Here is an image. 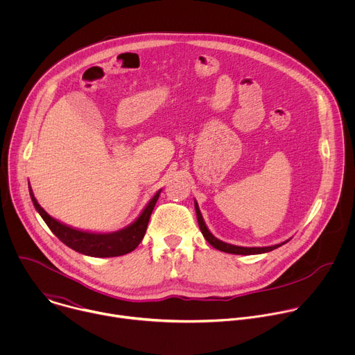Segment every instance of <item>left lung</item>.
I'll list each match as a JSON object with an SVG mask.
<instances>
[{"instance_id":"1","label":"left lung","mask_w":355,"mask_h":355,"mask_svg":"<svg viewBox=\"0 0 355 355\" xmlns=\"http://www.w3.org/2000/svg\"><path fill=\"white\" fill-rule=\"evenodd\" d=\"M195 212H196V219H198V225H199V229L202 232V234H204V237L207 239V241L215 247L216 250H220V251H225V252H230V254H241V256H250V254H263V252H268V251H272L278 247H281L282 244H285L286 241H282L279 244H274V245H268V247H241V245H234V244H229V243H225L222 240H219L218 237H215L209 229L207 227V223L204 220V218H202L200 215V211H199V207H198V202L195 200Z\"/></svg>"}]
</instances>
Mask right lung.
Listing matches in <instances>:
<instances>
[{"instance_id":"obj_1","label":"right lung","mask_w":355,"mask_h":355,"mask_svg":"<svg viewBox=\"0 0 355 355\" xmlns=\"http://www.w3.org/2000/svg\"><path fill=\"white\" fill-rule=\"evenodd\" d=\"M160 192L162 189H159L156 195L150 199V202L141 211L139 218L129 226L112 233H92L74 229L53 219L37 204L33 191L29 185L31 199L36 211L39 212L44 223L49 226V229L52 230L53 234H56L58 239L63 241L66 245L89 257H118L133 251L144 237L148 219L151 216V212L155 209Z\"/></svg>"}]
</instances>
